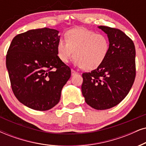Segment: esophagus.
Segmentation results:
<instances>
[{"mask_svg": "<svg viewBox=\"0 0 146 146\" xmlns=\"http://www.w3.org/2000/svg\"><path fill=\"white\" fill-rule=\"evenodd\" d=\"M77 73V72H76L75 71V70H73V69H71V75L72 76H73V75H76Z\"/></svg>", "mask_w": 146, "mask_h": 146, "instance_id": "34e87169", "label": "esophagus"}]
</instances>
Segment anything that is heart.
I'll use <instances>...</instances> for the list:
<instances>
[{"instance_id":"1","label":"heart","mask_w":146,"mask_h":146,"mask_svg":"<svg viewBox=\"0 0 146 146\" xmlns=\"http://www.w3.org/2000/svg\"><path fill=\"white\" fill-rule=\"evenodd\" d=\"M66 41L57 44V54L64 63L75 58V63L87 71L98 67L105 60L110 48L106 36L84 28L72 29L65 34Z\"/></svg>"}]
</instances>
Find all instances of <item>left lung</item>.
<instances>
[{
    "label": "left lung",
    "instance_id": "obj_1",
    "mask_svg": "<svg viewBox=\"0 0 146 146\" xmlns=\"http://www.w3.org/2000/svg\"><path fill=\"white\" fill-rule=\"evenodd\" d=\"M107 34L110 48L97 69L82 74V94L94 109L119 104L129 92L135 78V48L133 40L117 28L99 26Z\"/></svg>",
    "mask_w": 146,
    "mask_h": 146
}]
</instances>
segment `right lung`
I'll list each match as a JSON object with an SVG mask.
<instances>
[{"instance_id":"1","label":"right lung","mask_w":146,"mask_h":146,"mask_svg":"<svg viewBox=\"0 0 146 146\" xmlns=\"http://www.w3.org/2000/svg\"><path fill=\"white\" fill-rule=\"evenodd\" d=\"M58 31L31 29L13 39L6 66L13 94L22 104L36 110H48L58 104L71 69L57 54Z\"/></svg>"}]
</instances>
